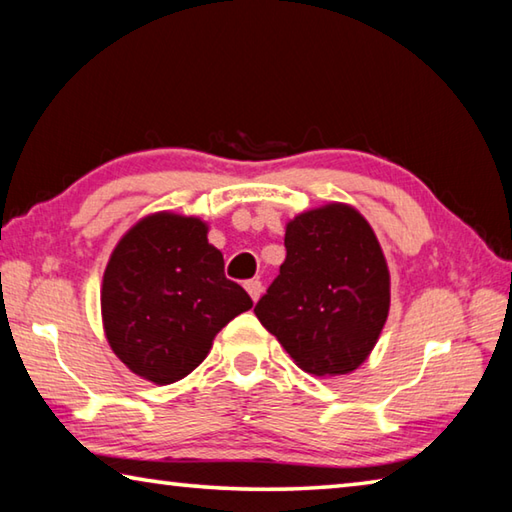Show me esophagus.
Wrapping results in <instances>:
<instances>
[{
  "instance_id": "1",
  "label": "esophagus",
  "mask_w": 512,
  "mask_h": 512,
  "mask_svg": "<svg viewBox=\"0 0 512 512\" xmlns=\"http://www.w3.org/2000/svg\"><path fill=\"white\" fill-rule=\"evenodd\" d=\"M245 290L249 292L251 299L258 301V299H261V294H263V283L258 281V279H251V281L245 283Z\"/></svg>"
}]
</instances>
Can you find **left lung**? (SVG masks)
I'll return each mask as SVG.
<instances>
[{"instance_id":"obj_1","label":"left lung","mask_w":512,"mask_h":512,"mask_svg":"<svg viewBox=\"0 0 512 512\" xmlns=\"http://www.w3.org/2000/svg\"><path fill=\"white\" fill-rule=\"evenodd\" d=\"M285 263L256 317L299 369L346 375L369 353L389 315V270L371 224L353 206L326 204L285 227Z\"/></svg>"}]
</instances>
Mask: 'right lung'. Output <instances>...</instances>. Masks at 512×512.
I'll return each instance as SVG.
<instances>
[{
    "label": "right lung",
    "instance_id": "add662e5",
    "mask_svg": "<svg viewBox=\"0 0 512 512\" xmlns=\"http://www.w3.org/2000/svg\"><path fill=\"white\" fill-rule=\"evenodd\" d=\"M197 218L155 213L114 247L103 274L107 342L132 373L155 384L186 378L213 337L254 301L224 276V258Z\"/></svg>",
    "mask_w": 512,
    "mask_h": 512
}]
</instances>
